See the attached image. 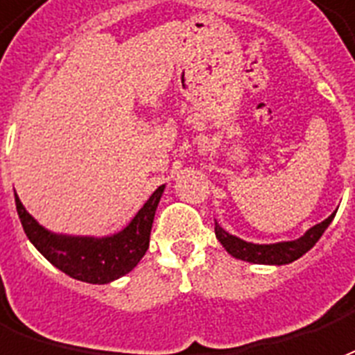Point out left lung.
I'll list each match as a JSON object with an SVG mask.
<instances>
[{
  "label": "left lung",
  "mask_w": 355,
  "mask_h": 355,
  "mask_svg": "<svg viewBox=\"0 0 355 355\" xmlns=\"http://www.w3.org/2000/svg\"><path fill=\"white\" fill-rule=\"evenodd\" d=\"M335 214L337 211H333L327 219H323L322 223L310 227L309 231L304 232L302 236L295 238V240H286V242L253 244V242L242 240V238L234 236V234H229L217 221L216 236L234 259L248 261V263H253V265H289V263L297 261L299 257H302L304 253L310 252L314 248L315 242L322 238V234L327 231L331 221L335 219Z\"/></svg>",
  "instance_id": "left-lung-1"
}]
</instances>
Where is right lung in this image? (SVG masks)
Wrapping results in <instances>:
<instances>
[{
  "mask_svg": "<svg viewBox=\"0 0 355 355\" xmlns=\"http://www.w3.org/2000/svg\"><path fill=\"white\" fill-rule=\"evenodd\" d=\"M166 185H160L124 229L105 236L66 234L45 229L15 193L18 217L28 240L58 270L87 284H110L136 268L149 248L153 219Z\"/></svg>",
  "mask_w": 355,
  "mask_h": 355,
  "instance_id": "1",
  "label": "right lung"
}]
</instances>
